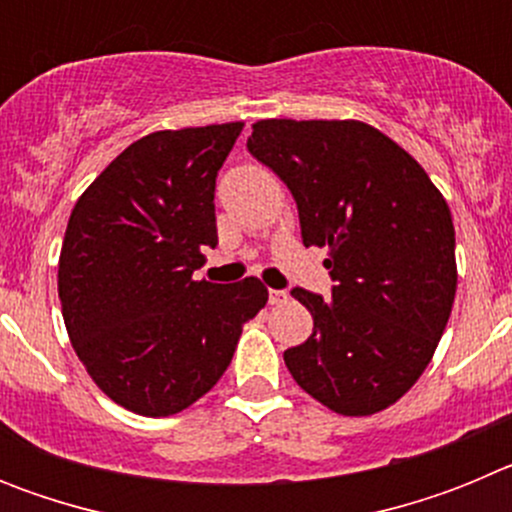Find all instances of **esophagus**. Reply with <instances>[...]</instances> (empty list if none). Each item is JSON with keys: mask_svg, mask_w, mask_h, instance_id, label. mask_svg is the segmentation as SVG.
I'll return each instance as SVG.
<instances>
[{"mask_svg": "<svg viewBox=\"0 0 512 512\" xmlns=\"http://www.w3.org/2000/svg\"><path fill=\"white\" fill-rule=\"evenodd\" d=\"M289 300V295L284 289H271L269 292V305H284Z\"/></svg>", "mask_w": 512, "mask_h": 512, "instance_id": "1", "label": "esophagus"}]
</instances>
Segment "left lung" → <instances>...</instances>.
<instances>
[{
    "instance_id": "8db88e82",
    "label": "left lung",
    "mask_w": 512,
    "mask_h": 512,
    "mask_svg": "<svg viewBox=\"0 0 512 512\" xmlns=\"http://www.w3.org/2000/svg\"><path fill=\"white\" fill-rule=\"evenodd\" d=\"M248 151L287 184L302 243L328 248L330 297L295 287L312 336L284 351L341 415L390 408L418 382L456 295L454 223L423 166L359 120H259Z\"/></svg>"
}]
</instances>
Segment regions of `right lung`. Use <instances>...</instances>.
<instances>
[{
	"label": "right lung",
	"instance_id": "1",
	"mask_svg": "<svg viewBox=\"0 0 512 512\" xmlns=\"http://www.w3.org/2000/svg\"><path fill=\"white\" fill-rule=\"evenodd\" d=\"M243 122L158 130L135 140L89 184L58 259L63 323L104 395L166 418L210 392L264 284L194 282L217 246L215 179Z\"/></svg>",
	"mask_w": 512,
	"mask_h": 512
}]
</instances>
